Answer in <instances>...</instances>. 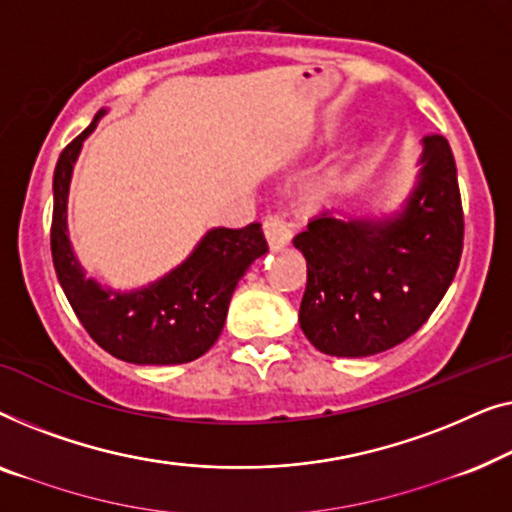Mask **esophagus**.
Segmentation results:
<instances>
[{
  "label": "esophagus",
  "mask_w": 512,
  "mask_h": 512,
  "mask_svg": "<svg viewBox=\"0 0 512 512\" xmlns=\"http://www.w3.org/2000/svg\"><path fill=\"white\" fill-rule=\"evenodd\" d=\"M262 227H264V236H266V241H269L271 250H283L285 246H290L292 229L285 222L283 215L269 213L262 220Z\"/></svg>",
  "instance_id": "1"
}]
</instances>
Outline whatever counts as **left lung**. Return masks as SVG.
Segmentation results:
<instances>
[{"label": "left lung", "instance_id": "obj_1", "mask_svg": "<svg viewBox=\"0 0 512 512\" xmlns=\"http://www.w3.org/2000/svg\"><path fill=\"white\" fill-rule=\"evenodd\" d=\"M420 174L387 218H313L294 236L308 280L299 325L331 357H369L413 336L455 278L464 246L457 167L441 134L422 139Z\"/></svg>", "mask_w": 512, "mask_h": 512}]
</instances>
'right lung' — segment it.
Instances as JSON below:
<instances>
[{
	"instance_id": "add662e5",
	"label": "right lung",
	"mask_w": 512,
	"mask_h": 512,
	"mask_svg": "<svg viewBox=\"0 0 512 512\" xmlns=\"http://www.w3.org/2000/svg\"><path fill=\"white\" fill-rule=\"evenodd\" d=\"M104 113L62 150L55 167L50 250L57 280L81 325L113 357L155 366L192 362L218 341L236 285L269 250L262 225L208 229L176 269L136 290H111L85 276L69 241L67 201L83 141Z\"/></svg>"
}]
</instances>
